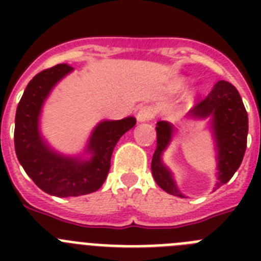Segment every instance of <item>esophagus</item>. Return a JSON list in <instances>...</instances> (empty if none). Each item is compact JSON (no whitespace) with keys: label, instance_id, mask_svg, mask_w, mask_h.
<instances>
[{"label":"esophagus","instance_id":"1","mask_svg":"<svg viewBox=\"0 0 261 261\" xmlns=\"http://www.w3.org/2000/svg\"><path fill=\"white\" fill-rule=\"evenodd\" d=\"M154 115H155V110L153 106H142L137 112V120L138 121H149L153 119Z\"/></svg>","mask_w":261,"mask_h":261}]
</instances>
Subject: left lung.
I'll use <instances>...</instances> for the list:
<instances>
[{
  "label": "left lung",
  "instance_id": "obj_1",
  "mask_svg": "<svg viewBox=\"0 0 261 261\" xmlns=\"http://www.w3.org/2000/svg\"><path fill=\"white\" fill-rule=\"evenodd\" d=\"M188 115L196 119L212 117V130L218 151V181L216 188H220L227 183L238 170L247 147L248 116L243 100L238 90L230 82L218 81L211 93L196 103ZM155 129L156 149L151 161L154 179L167 193L184 197L177 190L170 170L162 163V153L171 141L174 126L167 121H159Z\"/></svg>",
  "mask_w": 261,
  "mask_h": 261
}]
</instances>
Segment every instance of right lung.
Instances as JSON below:
<instances>
[{
    "label": "right lung",
    "mask_w": 261,
    "mask_h": 261,
    "mask_svg": "<svg viewBox=\"0 0 261 261\" xmlns=\"http://www.w3.org/2000/svg\"><path fill=\"white\" fill-rule=\"evenodd\" d=\"M71 70L70 65L59 64L38 73L27 85L15 114L14 145L18 161L41 191L59 197L98 191L110 171L111 155L117 141L136 124L130 116L99 123L87 145L89 159L53 151L39 133V116L50 90Z\"/></svg>",
    "instance_id": "1"
}]
</instances>
